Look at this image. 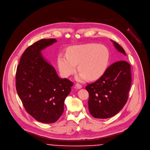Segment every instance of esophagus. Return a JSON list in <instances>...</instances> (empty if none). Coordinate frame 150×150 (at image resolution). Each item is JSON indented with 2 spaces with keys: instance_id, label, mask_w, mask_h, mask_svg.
Wrapping results in <instances>:
<instances>
[{
  "instance_id": "obj_1",
  "label": "esophagus",
  "mask_w": 150,
  "mask_h": 150,
  "mask_svg": "<svg viewBox=\"0 0 150 150\" xmlns=\"http://www.w3.org/2000/svg\"><path fill=\"white\" fill-rule=\"evenodd\" d=\"M75 86L77 88V89H81V88H82V85H80L79 83H76V84L75 85Z\"/></svg>"
}]
</instances>
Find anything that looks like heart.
Returning <instances> with one entry per match:
<instances>
[{"instance_id": "obj_1", "label": "heart", "mask_w": 150, "mask_h": 150, "mask_svg": "<svg viewBox=\"0 0 150 150\" xmlns=\"http://www.w3.org/2000/svg\"><path fill=\"white\" fill-rule=\"evenodd\" d=\"M110 58L108 48L98 43H87L70 47L67 55L59 54L58 66L60 72L65 77H68L76 71V65L80 73L76 80L88 79L94 81L100 77L106 70Z\"/></svg>"}]
</instances>
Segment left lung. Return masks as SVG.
<instances>
[{"label":"left lung","mask_w":150,"mask_h":150,"mask_svg":"<svg viewBox=\"0 0 150 150\" xmlns=\"http://www.w3.org/2000/svg\"><path fill=\"white\" fill-rule=\"evenodd\" d=\"M114 46L125 56L119 44L111 40ZM131 85V66L125 60L111 64L94 83L87 85L88 109L94 118L107 119L115 116L124 107Z\"/></svg>","instance_id":"left-lung-1"}]
</instances>
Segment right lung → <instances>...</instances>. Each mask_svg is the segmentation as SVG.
I'll return each instance as SVG.
<instances>
[{"mask_svg":"<svg viewBox=\"0 0 150 150\" xmlns=\"http://www.w3.org/2000/svg\"><path fill=\"white\" fill-rule=\"evenodd\" d=\"M56 42L55 39H41L28 47L16 74V90L25 110L45 124L54 123L62 116L65 99L73 85L68 79H60L41 54V50Z\"/></svg>","mask_w":150,"mask_h":150,"instance_id":"add662e5","label":"right lung"}]
</instances>
